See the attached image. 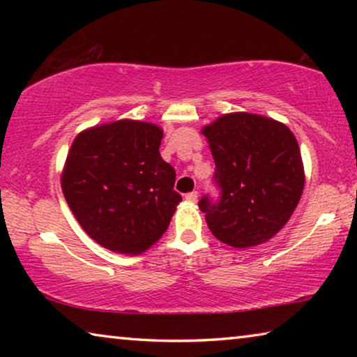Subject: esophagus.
<instances>
[{
	"instance_id": "1",
	"label": "esophagus",
	"mask_w": 357,
	"mask_h": 357,
	"mask_svg": "<svg viewBox=\"0 0 357 357\" xmlns=\"http://www.w3.org/2000/svg\"><path fill=\"white\" fill-rule=\"evenodd\" d=\"M197 198H198V192H190V193H187V195H185V200L190 202V203H195Z\"/></svg>"
}]
</instances>
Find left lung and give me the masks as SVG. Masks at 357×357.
<instances>
[{
  "label": "left lung",
  "mask_w": 357,
  "mask_h": 357,
  "mask_svg": "<svg viewBox=\"0 0 357 357\" xmlns=\"http://www.w3.org/2000/svg\"><path fill=\"white\" fill-rule=\"evenodd\" d=\"M215 162L219 203L198 206L214 236L236 249L274 238L305 184L299 144L285 124L257 113H227L202 129Z\"/></svg>",
  "instance_id": "obj_1"
}]
</instances>
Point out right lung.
<instances>
[{"instance_id":"right-lung-1","label":"right lung","mask_w":357,"mask_h":357,"mask_svg":"<svg viewBox=\"0 0 357 357\" xmlns=\"http://www.w3.org/2000/svg\"><path fill=\"white\" fill-rule=\"evenodd\" d=\"M164 130L118 119L84 129L66 157L61 189L86 234L105 249L140 255L167 231L183 197L162 159Z\"/></svg>"}]
</instances>
